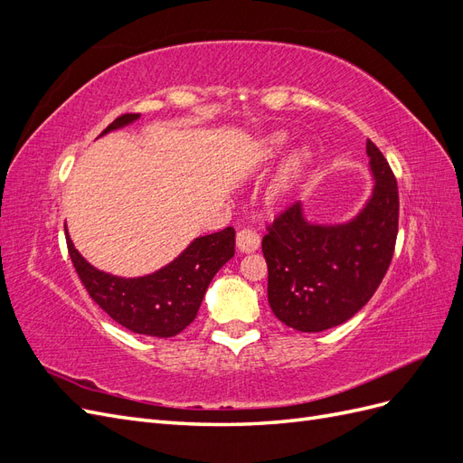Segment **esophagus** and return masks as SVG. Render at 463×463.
<instances>
[{
  "label": "esophagus",
  "instance_id": "obj_1",
  "mask_svg": "<svg viewBox=\"0 0 463 463\" xmlns=\"http://www.w3.org/2000/svg\"><path fill=\"white\" fill-rule=\"evenodd\" d=\"M235 241H237V249H240L241 253H253V250H257L260 245V237L253 230H240L237 232Z\"/></svg>",
  "mask_w": 463,
  "mask_h": 463
}]
</instances>
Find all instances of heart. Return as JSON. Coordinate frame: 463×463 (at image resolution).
Masks as SVG:
<instances>
[{"label": "heart", "instance_id": "1", "mask_svg": "<svg viewBox=\"0 0 463 463\" xmlns=\"http://www.w3.org/2000/svg\"><path fill=\"white\" fill-rule=\"evenodd\" d=\"M282 146H284V137H282V135L270 137L269 141L264 143L262 158H272V156H276V154H278L279 150H282ZM305 160H307V152H305V150H299V152L293 154V156L288 160V164H286V167H284L282 177H279V187H282V189H289V187H291L293 181H296V177L299 175Z\"/></svg>", "mask_w": 463, "mask_h": 463}]
</instances>
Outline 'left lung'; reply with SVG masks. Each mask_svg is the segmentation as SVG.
I'll return each instance as SVG.
<instances>
[{"label": "left lung", "mask_w": 463, "mask_h": 463, "mask_svg": "<svg viewBox=\"0 0 463 463\" xmlns=\"http://www.w3.org/2000/svg\"><path fill=\"white\" fill-rule=\"evenodd\" d=\"M367 156L376 184L352 222L318 226L293 203L266 226L270 309L299 332H322L352 318L374 296L394 255L398 184L373 141H367Z\"/></svg>", "instance_id": "obj_1"}]
</instances>
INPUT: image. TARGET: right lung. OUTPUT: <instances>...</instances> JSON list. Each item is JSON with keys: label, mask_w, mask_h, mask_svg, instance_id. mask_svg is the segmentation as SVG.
I'll return each instance as SVG.
<instances>
[{"label": "right lung", "mask_w": 463, "mask_h": 463, "mask_svg": "<svg viewBox=\"0 0 463 463\" xmlns=\"http://www.w3.org/2000/svg\"><path fill=\"white\" fill-rule=\"evenodd\" d=\"M137 118L138 114H123L111 121L102 135ZM65 237L69 257L92 301L121 326L156 338H172L191 325L208 284L235 253V230L226 228L197 237L158 272L143 278H118L96 270L80 257L67 233Z\"/></svg>", "instance_id": "obj_1"}]
</instances>
